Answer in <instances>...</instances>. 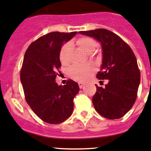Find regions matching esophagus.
Listing matches in <instances>:
<instances>
[{
	"instance_id": "1",
	"label": "esophagus",
	"mask_w": 151,
	"mask_h": 151,
	"mask_svg": "<svg viewBox=\"0 0 151 151\" xmlns=\"http://www.w3.org/2000/svg\"><path fill=\"white\" fill-rule=\"evenodd\" d=\"M85 85V83H82V82H78V86H79L80 88H82Z\"/></svg>"
}]
</instances>
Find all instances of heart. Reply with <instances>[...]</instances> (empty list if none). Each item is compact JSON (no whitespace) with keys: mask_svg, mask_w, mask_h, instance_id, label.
Returning a JSON list of instances; mask_svg holds the SVG:
<instances>
[{"mask_svg":"<svg viewBox=\"0 0 151 151\" xmlns=\"http://www.w3.org/2000/svg\"><path fill=\"white\" fill-rule=\"evenodd\" d=\"M77 44L79 47L87 54H91L96 47V42L94 39L88 37H82L78 38ZM71 47V44L66 43L62 47L60 51V60L63 63H66L68 61V52ZM95 67L93 64H79L71 66L68 70V74L71 78L78 81L84 82L88 79L91 75L94 73Z\"/></svg>","mask_w":151,"mask_h":151,"instance_id":"b5f03b06","label":"heart"}]
</instances>
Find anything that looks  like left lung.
Masks as SVG:
<instances>
[{"label": "left lung", "mask_w": 151, "mask_h": 151, "mask_svg": "<svg viewBox=\"0 0 151 151\" xmlns=\"http://www.w3.org/2000/svg\"><path fill=\"white\" fill-rule=\"evenodd\" d=\"M78 33L92 37L102 47V64L97 78L108 79V83L105 88L95 85L97 91L92 102L96 111L110 119L121 118L131 110L137 98L141 74L135 56L120 37L107 29Z\"/></svg>", "instance_id": "8db88e82"}]
</instances>
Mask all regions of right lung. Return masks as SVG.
Listing matches in <instances>:
<instances>
[{
    "mask_svg": "<svg viewBox=\"0 0 151 151\" xmlns=\"http://www.w3.org/2000/svg\"><path fill=\"white\" fill-rule=\"evenodd\" d=\"M76 34L48 33L31 44L24 55L20 80L26 101L36 115L47 123H61L73 113V99L79 91L78 83L69 79L62 86L55 79L61 66V47Z\"/></svg>",
    "mask_w": 151,
    "mask_h": 151,
    "instance_id": "1",
    "label": "right lung"
}]
</instances>
